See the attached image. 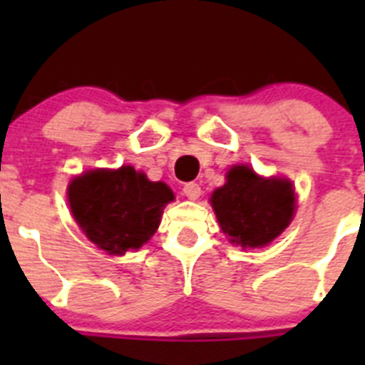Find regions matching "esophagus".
I'll use <instances>...</instances> for the list:
<instances>
[{
    "instance_id": "34e87169",
    "label": "esophagus",
    "mask_w": 365,
    "mask_h": 365,
    "mask_svg": "<svg viewBox=\"0 0 365 365\" xmlns=\"http://www.w3.org/2000/svg\"><path fill=\"white\" fill-rule=\"evenodd\" d=\"M182 193H185L188 199L195 201V199L201 195V186H199L197 182H188V185H185V188H182Z\"/></svg>"
}]
</instances>
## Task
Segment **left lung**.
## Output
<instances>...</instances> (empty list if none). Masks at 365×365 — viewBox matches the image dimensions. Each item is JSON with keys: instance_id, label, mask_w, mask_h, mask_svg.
<instances>
[{"instance_id": "8db88e82", "label": "left lung", "mask_w": 365, "mask_h": 365, "mask_svg": "<svg viewBox=\"0 0 365 365\" xmlns=\"http://www.w3.org/2000/svg\"><path fill=\"white\" fill-rule=\"evenodd\" d=\"M219 227L230 243L259 248L291 225L296 212L292 182L283 177H259L250 166L235 164L227 182L210 197Z\"/></svg>"}]
</instances>
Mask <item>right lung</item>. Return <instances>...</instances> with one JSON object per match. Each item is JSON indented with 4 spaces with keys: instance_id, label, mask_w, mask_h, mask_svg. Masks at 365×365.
Listing matches in <instances>:
<instances>
[{
    "instance_id": "obj_1",
    "label": "right lung",
    "mask_w": 365,
    "mask_h": 365,
    "mask_svg": "<svg viewBox=\"0 0 365 365\" xmlns=\"http://www.w3.org/2000/svg\"><path fill=\"white\" fill-rule=\"evenodd\" d=\"M71 212L87 240L113 256L138 250L151 240L173 192L133 166L89 170L67 188Z\"/></svg>"
}]
</instances>
